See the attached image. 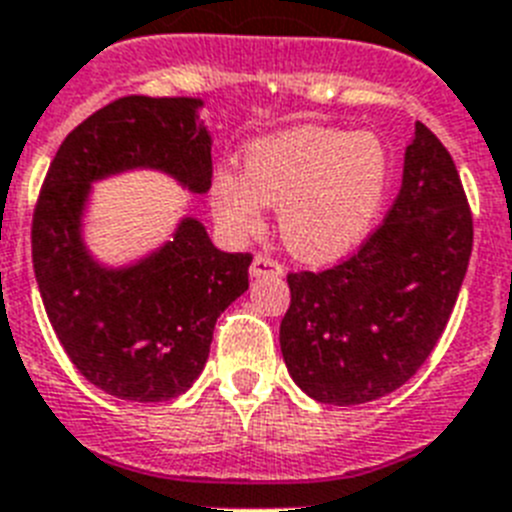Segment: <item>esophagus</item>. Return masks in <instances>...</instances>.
Here are the masks:
<instances>
[{
    "instance_id": "34e87169",
    "label": "esophagus",
    "mask_w": 512,
    "mask_h": 512,
    "mask_svg": "<svg viewBox=\"0 0 512 512\" xmlns=\"http://www.w3.org/2000/svg\"><path fill=\"white\" fill-rule=\"evenodd\" d=\"M249 273L255 278H278L283 273V265L278 260H273L270 255H263V252H257L252 265H249Z\"/></svg>"
}]
</instances>
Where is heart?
I'll return each instance as SVG.
<instances>
[{
	"label": "heart",
	"mask_w": 512,
	"mask_h": 512,
	"mask_svg": "<svg viewBox=\"0 0 512 512\" xmlns=\"http://www.w3.org/2000/svg\"><path fill=\"white\" fill-rule=\"evenodd\" d=\"M388 182L390 156L372 132L296 127L249 145L244 174L218 169L210 208L236 236L260 226L263 205L278 208L286 247L309 263H328L375 226Z\"/></svg>",
	"instance_id": "b5f03b06"
}]
</instances>
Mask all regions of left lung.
<instances>
[{"label": "left lung", "instance_id": "left-lung-1", "mask_svg": "<svg viewBox=\"0 0 512 512\" xmlns=\"http://www.w3.org/2000/svg\"><path fill=\"white\" fill-rule=\"evenodd\" d=\"M471 247L474 218L458 169L416 122L385 221L341 263L286 276L281 351L296 385L330 406L401 388L448 325Z\"/></svg>", "mask_w": 512, "mask_h": 512}]
</instances>
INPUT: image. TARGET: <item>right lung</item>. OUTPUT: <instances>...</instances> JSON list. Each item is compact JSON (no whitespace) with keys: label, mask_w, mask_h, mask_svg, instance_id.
Segmentation results:
<instances>
[{"label":"right lung","mask_w":512,"mask_h":512,"mask_svg":"<svg viewBox=\"0 0 512 512\" xmlns=\"http://www.w3.org/2000/svg\"><path fill=\"white\" fill-rule=\"evenodd\" d=\"M197 98L124 96L59 145L33 210V270L46 315L77 372L124 401H171L203 372L221 312L249 286V252H221L203 223L127 270H103L80 242L93 179L132 166L174 174L192 192L213 176Z\"/></svg>","instance_id":"add662e5"}]
</instances>
